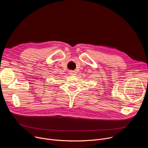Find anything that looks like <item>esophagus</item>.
I'll return each mask as SVG.
<instances>
[{"instance_id":"esophagus-1","label":"esophagus","mask_w":148,"mask_h":148,"mask_svg":"<svg viewBox=\"0 0 148 148\" xmlns=\"http://www.w3.org/2000/svg\"><path fill=\"white\" fill-rule=\"evenodd\" d=\"M69 73H70V75H76V74H77V72H76L75 71L70 70V71H69Z\"/></svg>"}]
</instances>
